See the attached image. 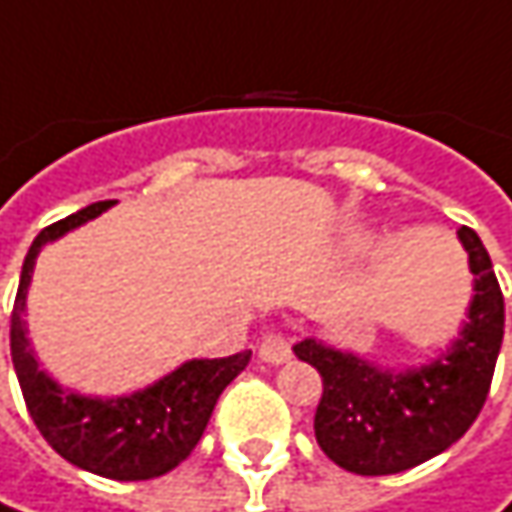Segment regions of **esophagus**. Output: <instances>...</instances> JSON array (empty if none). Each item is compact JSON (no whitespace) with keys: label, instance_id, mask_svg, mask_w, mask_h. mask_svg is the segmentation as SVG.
Wrapping results in <instances>:
<instances>
[{"label":"esophagus","instance_id":"1","mask_svg":"<svg viewBox=\"0 0 512 512\" xmlns=\"http://www.w3.org/2000/svg\"><path fill=\"white\" fill-rule=\"evenodd\" d=\"M260 359L269 362V365H284L292 359V347L284 333H269L263 342H260Z\"/></svg>","mask_w":512,"mask_h":512}]
</instances>
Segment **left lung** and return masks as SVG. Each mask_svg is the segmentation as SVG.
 I'll return each instance as SVG.
<instances>
[{
    "label": "left lung",
    "instance_id": "left-lung-1",
    "mask_svg": "<svg viewBox=\"0 0 512 512\" xmlns=\"http://www.w3.org/2000/svg\"><path fill=\"white\" fill-rule=\"evenodd\" d=\"M458 240L469 255L475 295L458 339L437 359L394 371L321 339L292 347L324 382L318 446L347 472L394 475L435 458L466 435L490 394L504 339V295L481 237L461 226Z\"/></svg>",
    "mask_w": 512,
    "mask_h": 512
}]
</instances>
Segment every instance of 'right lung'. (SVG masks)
Returning <instances> with one entry per match:
<instances>
[{
  "instance_id": "right-lung-1",
  "label": "right lung",
  "mask_w": 512,
  "mask_h": 512,
  "mask_svg": "<svg viewBox=\"0 0 512 512\" xmlns=\"http://www.w3.org/2000/svg\"><path fill=\"white\" fill-rule=\"evenodd\" d=\"M112 205L115 199L92 202L37 234L16 289L11 356L28 414L57 455L112 481H147L170 472L194 452L220 394L249 365L252 350L226 359H188L176 371L127 397L77 394L40 368L22 321L37 255L46 243L95 220Z\"/></svg>"
}]
</instances>
